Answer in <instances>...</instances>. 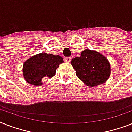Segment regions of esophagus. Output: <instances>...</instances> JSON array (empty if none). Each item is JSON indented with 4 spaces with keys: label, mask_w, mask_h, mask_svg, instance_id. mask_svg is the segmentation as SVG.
<instances>
[{
    "label": "esophagus",
    "mask_w": 132,
    "mask_h": 132,
    "mask_svg": "<svg viewBox=\"0 0 132 132\" xmlns=\"http://www.w3.org/2000/svg\"><path fill=\"white\" fill-rule=\"evenodd\" d=\"M71 60H72V58L71 57H66L64 58V61L66 62H68V63H69V62L71 61Z\"/></svg>",
    "instance_id": "34e87169"
}]
</instances>
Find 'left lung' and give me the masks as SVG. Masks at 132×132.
Wrapping results in <instances>:
<instances>
[{
    "instance_id": "left-lung-1",
    "label": "left lung",
    "mask_w": 132,
    "mask_h": 132,
    "mask_svg": "<svg viewBox=\"0 0 132 132\" xmlns=\"http://www.w3.org/2000/svg\"><path fill=\"white\" fill-rule=\"evenodd\" d=\"M70 63L77 77L89 87L104 84L110 75L111 66L108 59L94 50L85 49L79 57L73 58Z\"/></svg>"
}]
</instances>
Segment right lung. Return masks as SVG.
<instances>
[{
    "mask_svg": "<svg viewBox=\"0 0 132 132\" xmlns=\"http://www.w3.org/2000/svg\"><path fill=\"white\" fill-rule=\"evenodd\" d=\"M64 62L60 55L41 53L32 56L23 64L22 73L25 81L30 84L42 86L44 77L51 78L55 75L59 65Z\"/></svg>",
    "mask_w": 132,
    "mask_h": 132,
    "instance_id": "add662e5",
    "label": "right lung"
}]
</instances>
